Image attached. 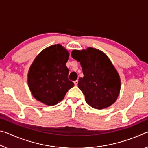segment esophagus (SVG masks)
<instances>
[{"mask_svg": "<svg viewBox=\"0 0 148 148\" xmlns=\"http://www.w3.org/2000/svg\"><path fill=\"white\" fill-rule=\"evenodd\" d=\"M78 80H76V81L74 82V84L75 86L78 85Z\"/></svg>", "mask_w": 148, "mask_h": 148, "instance_id": "1", "label": "esophagus"}]
</instances>
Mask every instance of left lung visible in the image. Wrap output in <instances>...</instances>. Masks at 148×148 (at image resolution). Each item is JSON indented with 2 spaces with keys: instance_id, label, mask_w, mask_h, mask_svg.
Instances as JSON below:
<instances>
[{
  "instance_id": "8db88e82",
  "label": "left lung",
  "mask_w": 148,
  "mask_h": 148,
  "mask_svg": "<svg viewBox=\"0 0 148 148\" xmlns=\"http://www.w3.org/2000/svg\"><path fill=\"white\" fill-rule=\"evenodd\" d=\"M71 55L82 68L84 77L79 78L78 85L87 103L97 109L113 104L120 93L121 79L107 56L92 47L73 50Z\"/></svg>"
}]
</instances>
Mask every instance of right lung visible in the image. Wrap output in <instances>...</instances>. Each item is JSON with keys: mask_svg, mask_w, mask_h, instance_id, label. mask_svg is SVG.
I'll return each mask as SVG.
<instances>
[{"mask_svg": "<svg viewBox=\"0 0 148 148\" xmlns=\"http://www.w3.org/2000/svg\"><path fill=\"white\" fill-rule=\"evenodd\" d=\"M69 53L60 44L45 49L29 68L27 82L37 100L49 106L58 104L74 84L69 79L66 66Z\"/></svg>", "mask_w": 148, "mask_h": 148, "instance_id": "add662e5", "label": "right lung"}]
</instances>
